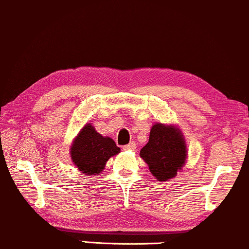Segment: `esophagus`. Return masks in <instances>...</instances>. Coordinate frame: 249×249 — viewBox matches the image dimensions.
Listing matches in <instances>:
<instances>
[{
    "instance_id": "1",
    "label": "esophagus",
    "mask_w": 249,
    "mask_h": 249,
    "mask_svg": "<svg viewBox=\"0 0 249 249\" xmlns=\"http://www.w3.org/2000/svg\"><path fill=\"white\" fill-rule=\"evenodd\" d=\"M135 148H136V143L134 141L129 142V143L125 144V146H124V150H133V149H135Z\"/></svg>"
}]
</instances>
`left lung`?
I'll list each match as a JSON object with an SVG mask.
<instances>
[{"label": "left lung", "instance_id": "1", "mask_svg": "<svg viewBox=\"0 0 249 249\" xmlns=\"http://www.w3.org/2000/svg\"><path fill=\"white\" fill-rule=\"evenodd\" d=\"M186 144L180 130L172 125L156 124L152 127L149 141L140 155L159 181L175 178L186 161Z\"/></svg>", "mask_w": 249, "mask_h": 249}]
</instances>
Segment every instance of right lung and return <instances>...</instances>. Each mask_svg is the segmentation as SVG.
<instances>
[{"instance_id": "right-lung-1", "label": "right lung", "mask_w": 249, "mask_h": 249, "mask_svg": "<svg viewBox=\"0 0 249 249\" xmlns=\"http://www.w3.org/2000/svg\"><path fill=\"white\" fill-rule=\"evenodd\" d=\"M120 153L114 140L103 138L91 124H86L74 140L71 160L81 172L88 175L100 174L110 156Z\"/></svg>"}]
</instances>
